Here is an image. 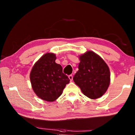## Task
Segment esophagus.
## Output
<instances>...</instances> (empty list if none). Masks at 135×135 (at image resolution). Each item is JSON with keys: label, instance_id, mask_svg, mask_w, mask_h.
I'll use <instances>...</instances> for the list:
<instances>
[{"label": "esophagus", "instance_id": "34e87169", "mask_svg": "<svg viewBox=\"0 0 135 135\" xmlns=\"http://www.w3.org/2000/svg\"><path fill=\"white\" fill-rule=\"evenodd\" d=\"M68 77H69V79H70V81H71L73 80V75H70V76H68Z\"/></svg>", "mask_w": 135, "mask_h": 135}]
</instances>
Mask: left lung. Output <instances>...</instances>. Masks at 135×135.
Returning <instances> with one entry per match:
<instances>
[{
    "label": "left lung",
    "mask_w": 135,
    "mask_h": 135,
    "mask_svg": "<svg viewBox=\"0 0 135 135\" xmlns=\"http://www.w3.org/2000/svg\"><path fill=\"white\" fill-rule=\"evenodd\" d=\"M79 71L73 80L83 94L90 99L102 97L110 83V73L105 61L97 54L88 51L80 56Z\"/></svg>",
    "instance_id": "8db88e82"
}]
</instances>
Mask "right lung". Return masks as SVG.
<instances>
[{
    "label": "right lung",
    "mask_w": 135,
    "mask_h": 135,
    "mask_svg": "<svg viewBox=\"0 0 135 135\" xmlns=\"http://www.w3.org/2000/svg\"><path fill=\"white\" fill-rule=\"evenodd\" d=\"M55 59L54 54H45L33 66L30 76L34 92L46 101L55 100L70 82L68 76L62 73V67L55 62Z\"/></svg>",
    "instance_id": "add662e5"
}]
</instances>
